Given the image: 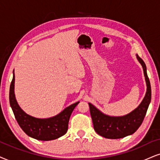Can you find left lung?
<instances>
[{
  "mask_svg": "<svg viewBox=\"0 0 160 160\" xmlns=\"http://www.w3.org/2000/svg\"><path fill=\"white\" fill-rule=\"evenodd\" d=\"M137 59L142 66L146 82V93L141 103L134 110L124 116H109L88 102L90 113L95 131L107 139H120L133 134L142 124L151 100V88L148 78L145 62L136 54Z\"/></svg>",
  "mask_w": 160,
  "mask_h": 160,
  "instance_id": "obj_1",
  "label": "left lung"
}]
</instances>
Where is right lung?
Instances as JSON below:
<instances>
[{
    "label": "right lung",
    "mask_w": 160,
    "mask_h": 160,
    "mask_svg": "<svg viewBox=\"0 0 160 160\" xmlns=\"http://www.w3.org/2000/svg\"><path fill=\"white\" fill-rule=\"evenodd\" d=\"M9 102L20 127L28 136L38 140L49 141L63 136L68 131L71 114L79 102L70 105L55 116L37 118L26 114L18 105L15 94V72L9 88Z\"/></svg>",
    "instance_id": "obj_1"
}]
</instances>
